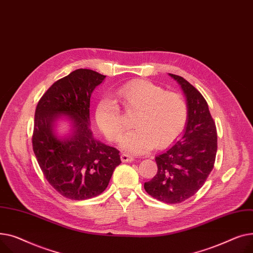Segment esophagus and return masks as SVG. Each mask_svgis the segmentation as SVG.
Masks as SVG:
<instances>
[{
  "instance_id": "esophagus-1",
  "label": "esophagus",
  "mask_w": 253,
  "mask_h": 253,
  "mask_svg": "<svg viewBox=\"0 0 253 253\" xmlns=\"http://www.w3.org/2000/svg\"><path fill=\"white\" fill-rule=\"evenodd\" d=\"M121 158H122L123 162H131V161H133V159H135L132 155H129V154H126V153H123L121 155Z\"/></svg>"
}]
</instances>
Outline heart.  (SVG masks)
Segmentation results:
<instances>
[{"instance_id": "obj_1", "label": "heart", "mask_w": 253, "mask_h": 253, "mask_svg": "<svg viewBox=\"0 0 253 253\" xmlns=\"http://www.w3.org/2000/svg\"><path fill=\"white\" fill-rule=\"evenodd\" d=\"M126 112H137L133 118L136 128L122 139L124 150L146 153L153 146L165 148L183 132L188 121V106L180 94L166 92L163 87L144 80L124 84L116 90ZM96 121L105 136L117 142L126 129L125 116L117 102L103 98L96 109Z\"/></svg>"}]
</instances>
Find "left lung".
Masks as SVG:
<instances>
[{
	"instance_id": "obj_1",
	"label": "left lung",
	"mask_w": 253,
	"mask_h": 253,
	"mask_svg": "<svg viewBox=\"0 0 253 253\" xmlns=\"http://www.w3.org/2000/svg\"><path fill=\"white\" fill-rule=\"evenodd\" d=\"M187 98L188 123L184 136L155 157L157 172L144 184L153 198L169 204L181 203L203 186L211 172L217 150V132L207 102L184 78L169 73Z\"/></svg>"
}]
</instances>
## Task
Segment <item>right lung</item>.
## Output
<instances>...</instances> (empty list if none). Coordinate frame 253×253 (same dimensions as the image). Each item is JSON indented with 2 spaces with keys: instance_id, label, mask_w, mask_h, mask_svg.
Here are the masks:
<instances>
[{
  "instance_id": "1",
  "label": "right lung",
  "mask_w": 253,
  "mask_h": 253,
  "mask_svg": "<svg viewBox=\"0 0 253 253\" xmlns=\"http://www.w3.org/2000/svg\"><path fill=\"white\" fill-rule=\"evenodd\" d=\"M106 77L91 69H77L55 82L36 108L33 149L49 184L62 196L84 200L100 195L121 165L120 151L97 141L90 128V99ZM67 115L72 136L58 139L52 123Z\"/></svg>"
}]
</instances>
